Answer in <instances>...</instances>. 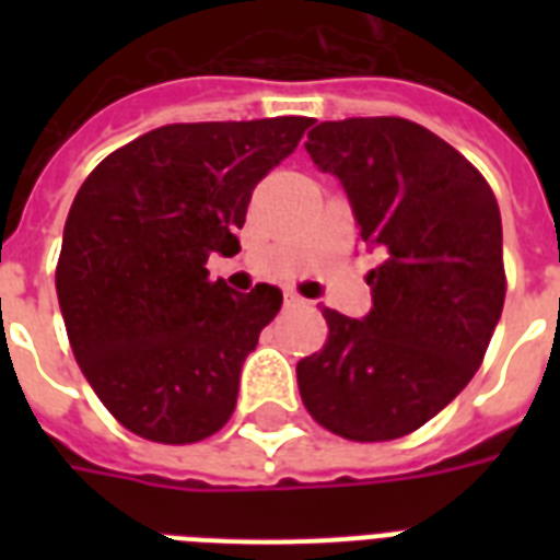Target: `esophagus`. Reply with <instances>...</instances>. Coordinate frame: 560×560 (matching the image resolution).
Segmentation results:
<instances>
[{"instance_id":"obj_1","label":"esophagus","mask_w":560,"mask_h":560,"mask_svg":"<svg viewBox=\"0 0 560 560\" xmlns=\"http://www.w3.org/2000/svg\"><path fill=\"white\" fill-rule=\"evenodd\" d=\"M302 305H305V299L299 296V293H284V307H288V311L290 307H302Z\"/></svg>"}]
</instances>
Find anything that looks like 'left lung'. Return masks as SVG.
Here are the masks:
<instances>
[{
  "label": "left lung",
  "instance_id": "left-lung-1",
  "mask_svg": "<svg viewBox=\"0 0 560 560\" xmlns=\"http://www.w3.org/2000/svg\"><path fill=\"white\" fill-rule=\"evenodd\" d=\"M311 160L340 177L369 270L372 311L323 307L328 340L299 360L302 404L349 442H392L442 412L486 358L505 302L503 223L486 177L407 118L323 121Z\"/></svg>",
  "mask_w": 560,
  "mask_h": 560
}]
</instances>
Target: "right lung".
<instances>
[{
	"mask_svg": "<svg viewBox=\"0 0 560 560\" xmlns=\"http://www.w3.org/2000/svg\"><path fill=\"white\" fill-rule=\"evenodd\" d=\"M314 118L168 125L118 148L83 179L57 258L69 346L101 404L148 442L209 439L281 290L232 293L211 253L241 249L253 188Z\"/></svg>",
	"mask_w": 560,
	"mask_h": 560,
	"instance_id": "1",
	"label": "right lung"
}]
</instances>
